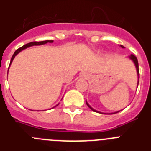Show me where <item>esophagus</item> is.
I'll return each instance as SVG.
<instances>
[{
    "instance_id": "obj_1",
    "label": "esophagus",
    "mask_w": 151,
    "mask_h": 151,
    "mask_svg": "<svg viewBox=\"0 0 151 151\" xmlns=\"http://www.w3.org/2000/svg\"><path fill=\"white\" fill-rule=\"evenodd\" d=\"M83 76L84 77H87V76H86V75H83Z\"/></svg>"
}]
</instances>
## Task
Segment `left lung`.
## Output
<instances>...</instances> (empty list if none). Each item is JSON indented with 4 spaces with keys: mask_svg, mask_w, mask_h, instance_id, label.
Listing matches in <instances>:
<instances>
[{
    "mask_svg": "<svg viewBox=\"0 0 151 151\" xmlns=\"http://www.w3.org/2000/svg\"><path fill=\"white\" fill-rule=\"evenodd\" d=\"M120 47H122V48H124V47H125L122 46V45H120ZM129 58H130L131 60H132L133 61V62H134V65H135L136 70H137V74H138V78H139V69H138V59H137V57H136L134 55H133V54H131V55L129 56ZM138 83H139V81H138ZM86 104H87L88 106V107L90 108L91 110H93V111L97 112V113H101V112H98V111H97V110H94V109H93V108H92L91 106L90 105H89L88 104L87 101H86ZM119 111H117V112H115V113H105V114H113V113H119Z\"/></svg>",
    "mask_w": 151,
    "mask_h": 151,
    "instance_id": "left-lung-1",
    "label": "left lung"
}]
</instances>
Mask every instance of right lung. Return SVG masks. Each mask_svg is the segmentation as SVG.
Wrapping results in <instances>:
<instances>
[{
    "mask_svg": "<svg viewBox=\"0 0 151 151\" xmlns=\"http://www.w3.org/2000/svg\"><path fill=\"white\" fill-rule=\"evenodd\" d=\"M54 42V41L53 40H47V41H33V42H30V43L29 44H26V45H23L22 47H19V49H17V50H16L15 52H14V54H13V55L12 56V58H11V60H10V64H11V63L13 62V59H14V57H16V56L17 55V54L19 53L20 51H22V50H24V49L27 48V47H29L31 46H33V45H45V44H47V43H53ZM10 66H9V67H10ZM58 105V104H57ZM54 106V107H55ZM54 108V107H53Z\"/></svg>",
    "mask_w": 151,
    "mask_h": 151,
    "instance_id": "1",
    "label": "right lung"
}]
</instances>
